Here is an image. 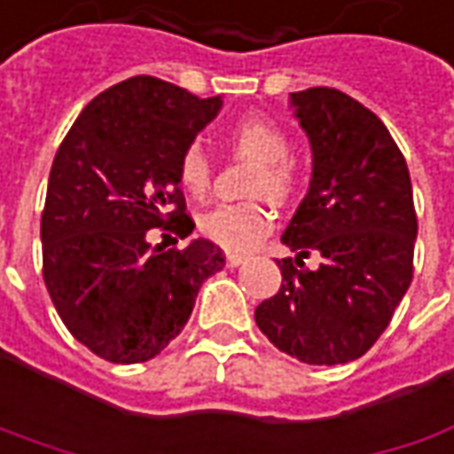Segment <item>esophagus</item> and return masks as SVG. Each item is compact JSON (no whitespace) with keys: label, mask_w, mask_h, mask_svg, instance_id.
Wrapping results in <instances>:
<instances>
[{"label":"esophagus","mask_w":454,"mask_h":454,"mask_svg":"<svg viewBox=\"0 0 454 454\" xmlns=\"http://www.w3.org/2000/svg\"><path fill=\"white\" fill-rule=\"evenodd\" d=\"M247 262V256L244 254H233V251H228L226 254V264L233 269V266H239V264H244Z\"/></svg>","instance_id":"obj_1"}]
</instances>
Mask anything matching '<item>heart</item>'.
<instances>
[{
  "mask_svg": "<svg viewBox=\"0 0 454 454\" xmlns=\"http://www.w3.org/2000/svg\"><path fill=\"white\" fill-rule=\"evenodd\" d=\"M228 147L236 157L256 162L248 192L286 203L297 190V169L289 162L292 142L277 121L251 114L228 129ZM177 180L192 198H203L213 183V160L200 142H190L177 160ZM271 228V210L262 200L223 203L200 218V231L228 251L254 248Z\"/></svg>",
  "mask_w": 454,
  "mask_h": 454,
  "instance_id": "1",
  "label": "heart"
}]
</instances>
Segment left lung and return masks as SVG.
<instances>
[{"label":"left lung","instance_id":"obj_1","mask_svg":"<svg viewBox=\"0 0 454 454\" xmlns=\"http://www.w3.org/2000/svg\"><path fill=\"white\" fill-rule=\"evenodd\" d=\"M312 147L309 190L282 233V286L256 325L309 365L361 358L384 333L414 274L417 213L404 154L384 121L338 89L289 93ZM321 254L317 270L302 258Z\"/></svg>","mask_w":454,"mask_h":454}]
</instances>
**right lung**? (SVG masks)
Wrapping results in <instances>:
<instances>
[{"label": "right lung", "mask_w": 454, "mask_h": 454, "mask_svg": "<svg viewBox=\"0 0 454 454\" xmlns=\"http://www.w3.org/2000/svg\"><path fill=\"white\" fill-rule=\"evenodd\" d=\"M223 106L134 75L73 121L50 169L40 221L43 279L70 335L111 364H145L188 323L198 289L221 271L207 239L154 247L149 228L192 233L177 160Z\"/></svg>", "instance_id": "right-lung-1"}]
</instances>
